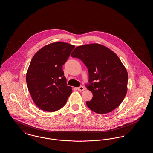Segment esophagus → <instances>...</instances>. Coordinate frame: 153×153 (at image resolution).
Masks as SVG:
<instances>
[{
	"mask_svg": "<svg viewBox=\"0 0 153 153\" xmlns=\"http://www.w3.org/2000/svg\"><path fill=\"white\" fill-rule=\"evenodd\" d=\"M77 89L78 91H84L85 90V88L82 86H80V87L77 88Z\"/></svg>",
	"mask_w": 153,
	"mask_h": 153,
	"instance_id": "1",
	"label": "esophagus"
}]
</instances>
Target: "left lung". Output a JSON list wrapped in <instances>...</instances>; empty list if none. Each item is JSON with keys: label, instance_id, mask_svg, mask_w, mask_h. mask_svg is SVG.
I'll list each match as a JSON object with an SVG mask.
<instances>
[{"label": "left lung", "instance_id": "1", "mask_svg": "<svg viewBox=\"0 0 153 153\" xmlns=\"http://www.w3.org/2000/svg\"><path fill=\"white\" fill-rule=\"evenodd\" d=\"M87 67L89 84L93 97L86 102L89 109L99 114L117 108L127 92L128 73L120 58L109 48L98 44L76 47L71 54Z\"/></svg>", "mask_w": 153, "mask_h": 153}]
</instances>
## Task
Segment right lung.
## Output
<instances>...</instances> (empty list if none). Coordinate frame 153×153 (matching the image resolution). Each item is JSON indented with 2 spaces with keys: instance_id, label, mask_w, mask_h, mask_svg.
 <instances>
[{
  "instance_id": "add662e5",
  "label": "right lung",
  "mask_w": 153,
  "mask_h": 153,
  "mask_svg": "<svg viewBox=\"0 0 153 153\" xmlns=\"http://www.w3.org/2000/svg\"><path fill=\"white\" fill-rule=\"evenodd\" d=\"M74 47L65 42H53L42 48L31 59L26 80L32 99L40 109L48 112L61 109L72 94L62 65Z\"/></svg>"
}]
</instances>
